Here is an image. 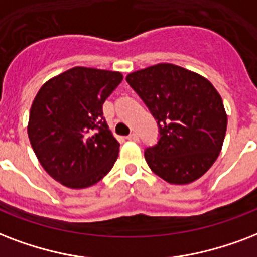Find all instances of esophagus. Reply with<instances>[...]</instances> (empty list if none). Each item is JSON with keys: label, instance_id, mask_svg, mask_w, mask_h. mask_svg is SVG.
<instances>
[{"label": "esophagus", "instance_id": "34e87169", "mask_svg": "<svg viewBox=\"0 0 257 257\" xmlns=\"http://www.w3.org/2000/svg\"><path fill=\"white\" fill-rule=\"evenodd\" d=\"M127 139H128V141H134V142H138L139 141L138 135L135 134V133H133V134L128 135V137H127Z\"/></svg>", "mask_w": 257, "mask_h": 257}]
</instances>
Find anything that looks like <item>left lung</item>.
Here are the masks:
<instances>
[{"label": "left lung", "instance_id": "obj_1", "mask_svg": "<svg viewBox=\"0 0 257 257\" xmlns=\"http://www.w3.org/2000/svg\"><path fill=\"white\" fill-rule=\"evenodd\" d=\"M127 83L154 116L160 130L145 160L170 184L198 180L217 160L226 133L220 93L198 73L174 64H157L127 75Z\"/></svg>", "mask_w": 257, "mask_h": 257}]
</instances>
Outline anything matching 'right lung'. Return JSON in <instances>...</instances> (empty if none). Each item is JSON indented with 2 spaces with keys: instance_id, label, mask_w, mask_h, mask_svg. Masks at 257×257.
<instances>
[{
  "instance_id": "obj_1",
  "label": "right lung",
  "mask_w": 257,
  "mask_h": 257,
  "mask_svg": "<svg viewBox=\"0 0 257 257\" xmlns=\"http://www.w3.org/2000/svg\"><path fill=\"white\" fill-rule=\"evenodd\" d=\"M120 72L75 67L48 80L32 103L28 135L37 160L67 188H88L118 158L119 142L103 116V103Z\"/></svg>"
}]
</instances>
